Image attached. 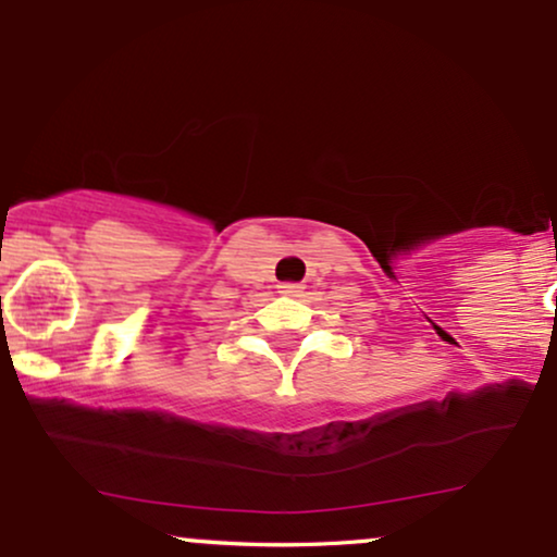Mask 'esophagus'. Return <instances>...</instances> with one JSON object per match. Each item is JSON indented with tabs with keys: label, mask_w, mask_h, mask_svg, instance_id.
Here are the masks:
<instances>
[{
	"label": "esophagus",
	"mask_w": 557,
	"mask_h": 557,
	"mask_svg": "<svg viewBox=\"0 0 557 557\" xmlns=\"http://www.w3.org/2000/svg\"><path fill=\"white\" fill-rule=\"evenodd\" d=\"M300 290H304V287L296 285V283H283V285H277V293H283V296H300Z\"/></svg>",
	"instance_id": "obj_1"
}]
</instances>
